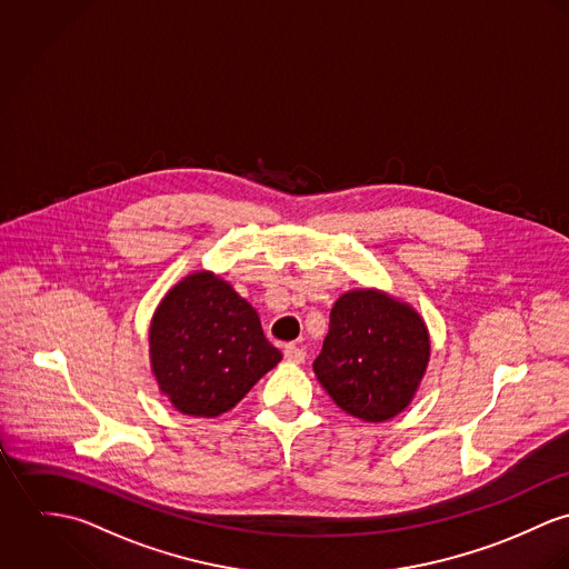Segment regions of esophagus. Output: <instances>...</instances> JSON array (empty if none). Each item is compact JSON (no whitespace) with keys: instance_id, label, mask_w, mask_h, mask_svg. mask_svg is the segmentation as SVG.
I'll list each match as a JSON object with an SVG mask.
<instances>
[{"instance_id":"1","label":"esophagus","mask_w":569,"mask_h":569,"mask_svg":"<svg viewBox=\"0 0 569 569\" xmlns=\"http://www.w3.org/2000/svg\"><path fill=\"white\" fill-rule=\"evenodd\" d=\"M283 358L288 362H292V365H303L306 362V351L301 347H297V345H286L283 347Z\"/></svg>"}]
</instances>
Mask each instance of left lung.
<instances>
[{
	"mask_svg": "<svg viewBox=\"0 0 569 569\" xmlns=\"http://www.w3.org/2000/svg\"><path fill=\"white\" fill-rule=\"evenodd\" d=\"M430 360V338L419 315L376 290L342 295L315 373L351 417L386 421L412 399Z\"/></svg>",
	"mask_w": 569,
	"mask_h": 569,
	"instance_id": "obj_1",
	"label": "left lung"
}]
</instances>
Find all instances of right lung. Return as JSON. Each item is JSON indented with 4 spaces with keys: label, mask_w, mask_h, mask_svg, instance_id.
<instances>
[{
    "label": "right lung",
    "mask_w": 569,
    "mask_h": 569,
    "mask_svg": "<svg viewBox=\"0 0 569 569\" xmlns=\"http://www.w3.org/2000/svg\"><path fill=\"white\" fill-rule=\"evenodd\" d=\"M150 360L177 410L218 417L281 360L259 316L229 283L193 272L161 301L150 327Z\"/></svg>",
    "instance_id": "right-lung-1"
}]
</instances>
